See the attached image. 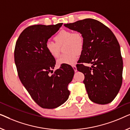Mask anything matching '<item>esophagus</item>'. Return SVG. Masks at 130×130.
I'll use <instances>...</instances> for the list:
<instances>
[{"label":"esophagus","instance_id":"esophagus-1","mask_svg":"<svg viewBox=\"0 0 130 130\" xmlns=\"http://www.w3.org/2000/svg\"><path fill=\"white\" fill-rule=\"evenodd\" d=\"M72 68H73V69H74V70L75 72H76V71H77V69H76V66H75V65L72 66Z\"/></svg>","mask_w":130,"mask_h":130}]
</instances>
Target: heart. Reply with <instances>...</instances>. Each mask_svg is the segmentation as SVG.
<instances>
[{"label": "heart", "mask_w": 130, "mask_h": 130, "mask_svg": "<svg viewBox=\"0 0 130 130\" xmlns=\"http://www.w3.org/2000/svg\"><path fill=\"white\" fill-rule=\"evenodd\" d=\"M55 43L47 41L45 43V50L51 56L57 58L59 56L61 47L66 54L58 59L59 65H72L76 63L79 55L84 48V38L80 32H74L70 30H62L54 38Z\"/></svg>", "instance_id": "b5f03b06"}]
</instances>
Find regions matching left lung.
Wrapping results in <instances>:
<instances>
[{
	"instance_id": "8db88e82",
	"label": "left lung",
	"mask_w": 130,
	"mask_h": 130,
	"mask_svg": "<svg viewBox=\"0 0 130 130\" xmlns=\"http://www.w3.org/2000/svg\"><path fill=\"white\" fill-rule=\"evenodd\" d=\"M64 26L78 31L84 38V46L77 70L85 76L83 83L91 101L98 104L112 102L122 81L123 62L116 36L103 23L85 19ZM83 63H91V67Z\"/></svg>"
}]
</instances>
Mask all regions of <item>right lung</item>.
I'll use <instances>...</instances> for the list:
<instances>
[{
    "mask_svg": "<svg viewBox=\"0 0 130 130\" xmlns=\"http://www.w3.org/2000/svg\"><path fill=\"white\" fill-rule=\"evenodd\" d=\"M62 24L28 26L20 35L14 48V62L19 79L34 101L43 108L59 107L70 94L68 85L72 80L74 69L70 65H61L53 73L55 59L45 47L47 40Z\"/></svg>",
    "mask_w": 130,
    "mask_h": 130,
    "instance_id": "right-lung-1",
    "label": "right lung"
}]
</instances>
